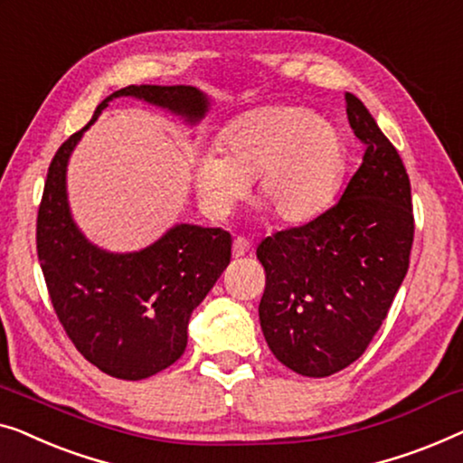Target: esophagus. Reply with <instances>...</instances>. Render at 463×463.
Here are the masks:
<instances>
[{"mask_svg":"<svg viewBox=\"0 0 463 463\" xmlns=\"http://www.w3.org/2000/svg\"><path fill=\"white\" fill-rule=\"evenodd\" d=\"M247 251H250V241L243 239V237H237V239L232 241V256L234 258L245 256Z\"/></svg>","mask_w":463,"mask_h":463,"instance_id":"1","label":"esophagus"}]
</instances>
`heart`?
Listing matches in <instances>:
<instances>
[{
	"mask_svg": "<svg viewBox=\"0 0 463 463\" xmlns=\"http://www.w3.org/2000/svg\"><path fill=\"white\" fill-rule=\"evenodd\" d=\"M346 167V138L329 117L299 107H264L231 121L218 155H197L193 178L207 212L224 218L250 193L285 224H304L327 210Z\"/></svg>",
	"mask_w": 463,
	"mask_h": 463,
	"instance_id": "1",
	"label": "heart"
}]
</instances>
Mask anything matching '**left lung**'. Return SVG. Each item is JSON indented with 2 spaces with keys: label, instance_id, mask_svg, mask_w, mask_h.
<instances>
[{
  "label": "left lung",
  "instance_id": "8db88e82",
  "mask_svg": "<svg viewBox=\"0 0 463 463\" xmlns=\"http://www.w3.org/2000/svg\"><path fill=\"white\" fill-rule=\"evenodd\" d=\"M363 164L340 201L258 245L266 288L260 325L272 354L306 377L346 369L367 350L409 269L411 184L364 104L346 94Z\"/></svg>",
  "mask_w": 463,
  "mask_h": 463
}]
</instances>
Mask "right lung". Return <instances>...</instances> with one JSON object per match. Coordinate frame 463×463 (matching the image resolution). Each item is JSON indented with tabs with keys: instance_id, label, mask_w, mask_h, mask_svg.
Listing matches in <instances>:
<instances>
[{
	"instance_id": "obj_1",
	"label": "right lung",
	"mask_w": 463,
	"mask_h": 463,
	"mask_svg": "<svg viewBox=\"0 0 463 463\" xmlns=\"http://www.w3.org/2000/svg\"><path fill=\"white\" fill-rule=\"evenodd\" d=\"M134 96L197 123L207 99L193 86H128L107 96L92 121L58 148L37 212V256L69 340L107 375L145 380L186 348L191 312L231 262V234L178 224L134 253H109L77 229L67 201V164L81 134L109 100Z\"/></svg>"
}]
</instances>
